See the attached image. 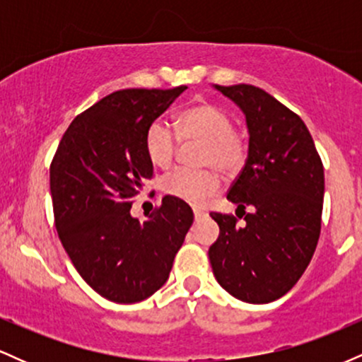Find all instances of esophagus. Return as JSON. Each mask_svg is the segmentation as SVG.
I'll use <instances>...</instances> for the list:
<instances>
[{
  "instance_id": "1",
  "label": "esophagus",
  "mask_w": 362,
  "mask_h": 362,
  "mask_svg": "<svg viewBox=\"0 0 362 362\" xmlns=\"http://www.w3.org/2000/svg\"><path fill=\"white\" fill-rule=\"evenodd\" d=\"M194 216H195V219H201V218H204L206 213L201 209H194Z\"/></svg>"
}]
</instances>
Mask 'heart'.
<instances>
[{
    "label": "heart",
    "mask_w": 362,
    "mask_h": 362,
    "mask_svg": "<svg viewBox=\"0 0 362 362\" xmlns=\"http://www.w3.org/2000/svg\"><path fill=\"white\" fill-rule=\"evenodd\" d=\"M176 132L173 133V131ZM178 141L201 143L195 158L199 170L177 168L161 180V190L187 204L201 206L221 187V177L236 175L247 161V143L233 131V122L213 103L197 100L185 107L173 120V129L163 119L149 124L144 134V151L158 168H168L175 158Z\"/></svg>",
    "instance_id": "heart-1"
}]
</instances>
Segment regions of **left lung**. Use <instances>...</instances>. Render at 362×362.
Segmentation results:
<instances>
[{"label":"left lung","instance_id":"left-lung-1","mask_svg":"<svg viewBox=\"0 0 362 362\" xmlns=\"http://www.w3.org/2000/svg\"><path fill=\"white\" fill-rule=\"evenodd\" d=\"M242 109L248 156L228 201L245 223L211 213L219 226L209 247L216 281L231 296L264 305L300 281L320 238L325 177L308 127L272 95L253 85H214ZM247 206L252 214H245ZM242 218V216H238Z\"/></svg>","mask_w":362,"mask_h":362}]
</instances>
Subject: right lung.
Segmentation results:
<instances>
[{
	"instance_id": "add662e5",
	"label": "right lung",
	"mask_w": 362,
	"mask_h": 362,
	"mask_svg": "<svg viewBox=\"0 0 362 362\" xmlns=\"http://www.w3.org/2000/svg\"><path fill=\"white\" fill-rule=\"evenodd\" d=\"M187 86L107 95L69 124L51 163L59 240L90 288L114 303L146 300L165 284L192 226L190 206L165 195L146 221L132 199L153 177L144 134Z\"/></svg>"
}]
</instances>
